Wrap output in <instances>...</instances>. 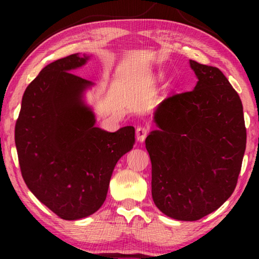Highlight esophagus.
<instances>
[{
	"instance_id": "34e87169",
	"label": "esophagus",
	"mask_w": 259,
	"mask_h": 259,
	"mask_svg": "<svg viewBox=\"0 0 259 259\" xmlns=\"http://www.w3.org/2000/svg\"><path fill=\"white\" fill-rule=\"evenodd\" d=\"M147 135H148V128H146V126L140 125L138 126L137 130H136V137H137L138 142H144Z\"/></svg>"
}]
</instances>
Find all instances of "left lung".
<instances>
[{
    "label": "left lung",
    "mask_w": 259,
    "mask_h": 259,
    "mask_svg": "<svg viewBox=\"0 0 259 259\" xmlns=\"http://www.w3.org/2000/svg\"><path fill=\"white\" fill-rule=\"evenodd\" d=\"M192 91L160 104L159 126L145 140L152 162V198L178 221H198L233 193L245 151L243 107L221 69L190 60Z\"/></svg>",
    "instance_id": "obj_1"
}]
</instances>
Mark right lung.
Masks as SVG:
<instances>
[{
	"instance_id": "1",
	"label": "right lung",
	"mask_w": 259,
	"mask_h": 259,
	"mask_svg": "<svg viewBox=\"0 0 259 259\" xmlns=\"http://www.w3.org/2000/svg\"><path fill=\"white\" fill-rule=\"evenodd\" d=\"M90 56L54 61L26 88L15 142L29 191L66 221L90 216L106 199L117 161L135 144V128L108 133L96 126L84 93L94 85L74 71Z\"/></svg>"
}]
</instances>
